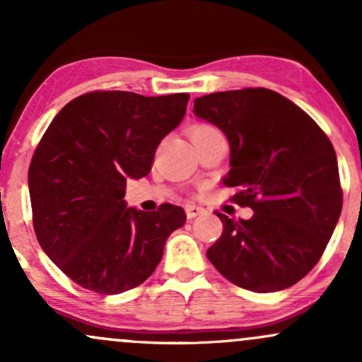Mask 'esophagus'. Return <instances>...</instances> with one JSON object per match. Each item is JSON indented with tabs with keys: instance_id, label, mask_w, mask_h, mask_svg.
I'll return each instance as SVG.
<instances>
[{
	"instance_id": "34e87169",
	"label": "esophagus",
	"mask_w": 362,
	"mask_h": 362,
	"mask_svg": "<svg viewBox=\"0 0 362 362\" xmlns=\"http://www.w3.org/2000/svg\"><path fill=\"white\" fill-rule=\"evenodd\" d=\"M204 213H206V209H204V207H201V206H195V204H187L185 206V214H187V218H189V219H192V218H195V216H201Z\"/></svg>"
}]
</instances>
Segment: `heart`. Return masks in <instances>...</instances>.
Listing matches in <instances>:
<instances>
[{
    "label": "heart",
    "mask_w": 362,
    "mask_h": 362,
    "mask_svg": "<svg viewBox=\"0 0 362 362\" xmlns=\"http://www.w3.org/2000/svg\"><path fill=\"white\" fill-rule=\"evenodd\" d=\"M214 131L213 126H207V124H199V126H194L192 131H190V138H195L199 134H204V132Z\"/></svg>",
    "instance_id": "obj_1"
}]
</instances>
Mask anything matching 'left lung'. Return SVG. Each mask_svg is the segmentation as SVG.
I'll return each mask as SVG.
<instances>
[{
	"label": "left lung",
	"instance_id": "left-lung-1",
	"mask_svg": "<svg viewBox=\"0 0 362 362\" xmlns=\"http://www.w3.org/2000/svg\"><path fill=\"white\" fill-rule=\"evenodd\" d=\"M195 117L230 143L226 187L253 209L250 219L219 214L223 233L206 252L221 276L253 293L296 284L325 252L342 211L335 149L318 124L267 88H243L194 100Z\"/></svg>",
	"mask_w": 362,
	"mask_h": 362
}]
</instances>
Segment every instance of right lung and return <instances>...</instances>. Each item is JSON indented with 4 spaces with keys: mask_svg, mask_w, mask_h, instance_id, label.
<instances>
[{
    "mask_svg": "<svg viewBox=\"0 0 362 362\" xmlns=\"http://www.w3.org/2000/svg\"><path fill=\"white\" fill-rule=\"evenodd\" d=\"M189 93L144 97L90 91L64 105L28 168L32 218L42 250L81 288L120 294L155 272L184 209L127 207V178L146 177L161 139L182 122Z\"/></svg>",
    "mask_w": 362,
    "mask_h": 362,
    "instance_id": "right-lung-1",
    "label": "right lung"
}]
</instances>
